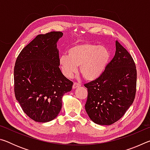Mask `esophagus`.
<instances>
[{
	"instance_id": "esophagus-1",
	"label": "esophagus",
	"mask_w": 150,
	"mask_h": 150,
	"mask_svg": "<svg viewBox=\"0 0 150 150\" xmlns=\"http://www.w3.org/2000/svg\"><path fill=\"white\" fill-rule=\"evenodd\" d=\"M81 86V84L79 83H77V82H75L74 83H73V89H75V88H77V87H79Z\"/></svg>"
}]
</instances>
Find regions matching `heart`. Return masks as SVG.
Masks as SVG:
<instances>
[{
  "label": "heart",
  "instance_id": "heart-1",
  "mask_svg": "<svg viewBox=\"0 0 150 150\" xmlns=\"http://www.w3.org/2000/svg\"><path fill=\"white\" fill-rule=\"evenodd\" d=\"M110 53L105 46L92 43H82L69 48L67 55H62L59 64L65 76L71 78L77 71L85 79L94 80L102 74L107 65Z\"/></svg>",
  "mask_w": 150,
  "mask_h": 150
}]
</instances>
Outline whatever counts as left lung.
I'll list each match as a JSON object with an SVG mask.
<instances>
[{"label":"left lung","mask_w":150,"mask_h":150,"mask_svg":"<svg viewBox=\"0 0 150 150\" xmlns=\"http://www.w3.org/2000/svg\"><path fill=\"white\" fill-rule=\"evenodd\" d=\"M137 71L132 57L118 40L116 53L99 77L85 83V110L99 125H111L132 105L136 92Z\"/></svg>","instance_id":"1"}]
</instances>
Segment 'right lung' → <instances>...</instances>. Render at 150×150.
<instances>
[{"instance_id":"right-lung-1","label":"right lung","mask_w":150,"mask_h":150,"mask_svg":"<svg viewBox=\"0 0 150 150\" xmlns=\"http://www.w3.org/2000/svg\"><path fill=\"white\" fill-rule=\"evenodd\" d=\"M62 32L38 35L20 52L14 69V94L24 113L38 122L54 120L73 83L59 69L57 42Z\"/></svg>"}]
</instances>
